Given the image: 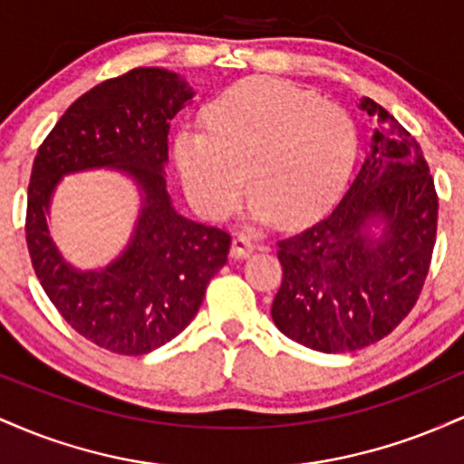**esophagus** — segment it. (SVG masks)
Returning <instances> with one entry per match:
<instances>
[{"label": "esophagus", "mask_w": 464, "mask_h": 464, "mask_svg": "<svg viewBox=\"0 0 464 464\" xmlns=\"http://www.w3.org/2000/svg\"><path fill=\"white\" fill-rule=\"evenodd\" d=\"M253 250H255V242L248 236H236V237H233L231 257L244 259V257H248V255L253 253Z\"/></svg>", "instance_id": "esophagus-1"}]
</instances>
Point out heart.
Wrapping results in <instances>:
<instances>
[{
    "instance_id": "obj_1",
    "label": "heart",
    "mask_w": 464,
    "mask_h": 464,
    "mask_svg": "<svg viewBox=\"0 0 464 464\" xmlns=\"http://www.w3.org/2000/svg\"><path fill=\"white\" fill-rule=\"evenodd\" d=\"M358 154L347 109L276 78L233 84L183 129L174 157L196 209L220 220L253 196L250 216L301 225L338 198ZM245 179H242L241 177Z\"/></svg>"
}]
</instances>
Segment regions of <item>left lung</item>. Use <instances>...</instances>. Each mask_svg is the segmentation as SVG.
Instances as JSON below:
<instances>
[{
	"label": "left lung",
	"instance_id": "obj_1",
	"mask_svg": "<svg viewBox=\"0 0 464 464\" xmlns=\"http://www.w3.org/2000/svg\"><path fill=\"white\" fill-rule=\"evenodd\" d=\"M369 150L329 216L276 242L284 281L273 321L295 343L349 353L377 343L417 303L436 242L439 198L423 152L372 102Z\"/></svg>",
	"mask_w": 464,
	"mask_h": 464
}]
</instances>
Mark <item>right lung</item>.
I'll return each instance as SVG.
<instances>
[{
  "label": "right lung",
  "mask_w": 464,
  "mask_h": 464,
  "mask_svg": "<svg viewBox=\"0 0 464 464\" xmlns=\"http://www.w3.org/2000/svg\"><path fill=\"white\" fill-rule=\"evenodd\" d=\"M191 98L188 82L161 67L104 80L69 106L32 165L25 242L34 273L69 327L113 353L143 355L177 338L227 264L231 236L180 216L165 183L169 120ZM102 167L138 185L140 216L113 263L80 271L60 255L46 216L63 176Z\"/></svg>",
  "instance_id": "obj_1"
}]
</instances>
